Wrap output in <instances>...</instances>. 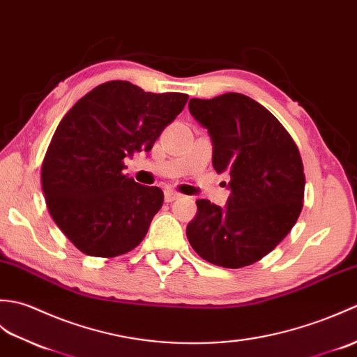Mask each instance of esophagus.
Instances as JSON below:
<instances>
[{"label": "esophagus", "mask_w": 357, "mask_h": 357, "mask_svg": "<svg viewBox=\"0 0 357 357\" xmlns=\"http://www.w3.org/2000/svg\"><path fill=\"white\" fill-rule=\"evenodd\" d=\"M180 199V194H177V192H174V191H165V202L166 203H171V202H174V200H178Z\"/></svg>", "instance_id": "34e87169"}]
</instances>
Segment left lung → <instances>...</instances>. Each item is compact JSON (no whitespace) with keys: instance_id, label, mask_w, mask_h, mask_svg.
Here are the masks:
<instances>
[{"instance_id":"obj_1","label":"left lung","mask_w":357,"mask_h":357,"mask_svg":"<svg viewBox=\"0 0 357 357\" xmlns=\"http://www.w3.org/2000/svg\"><path fill=\"white\" fill-rule=\"evenodd\" d=\"M189 113L212 142V165L231 176L226 208L197 200L186 236L215 266L257 263L295 226L303 209L304 168L295 142L268 109L240 93L191 99Z\"/></svg>"}]
</instances>
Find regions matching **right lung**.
Returning a JSON list of instances; mask_svg holds the SVG:
<instances>
[{
    "label": "right lung",
    "mask_w": 357,
    "mask_h": 357,
    "mask_svg": "<svg viewBox=\"0 0 357 357\" xmlns=\"http://www.w3.org/2000/svg\"><path fill=\"white\" fill-rule=\"evenodd\" d=\"M186 102L183 93L109 81L62 117L43 162V191L53 221L85 255L119 257L145 238L163 192L123 176V158L151 151Z\"/></svg>",
    "instance_id": "1"
}]
</instances>
